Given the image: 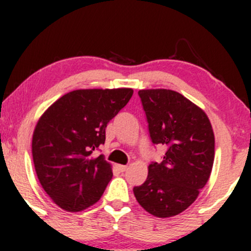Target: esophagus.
Wrapping results in <instances>:
<instances>
[{"label": "esophagus", "mask_w": 251, "mask_h": 251, "mask_svg": "<svg viewBox=\"0 0 251 251\" xmlns=\"http://www.w3.org/2000/svg\"><path fill=\"white\" fill-rule=\"evenodd\" d=\"M116 169H118L120 173H124V171H126L127 166H126V165H116Z\"/></svg>", "instance_id": "1"}]
</instances>
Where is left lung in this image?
Returning <instances> with one entry per match:
<instances>
[{"instance_id":"1","label":"left lung","mask_w":251,"mask_h":251,"mask_svg":"<svg viewBox=\"0 0 251 251\" xmlns=\"http://www.w3.org/2000/svg\"><path fill=\"white\" fill-rule=\"evenodd\" d=\"M151 140L163 144L161 163L151 161L136 199L156 217L181 214L194 203L211 174L215 137L206 114L176 91H138Z\"/></svg>"}]
</instances>
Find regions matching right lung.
I'll list each match as a JSON object with an SVG mask.
<instances>
[{"mask_svg": "<svg viewBox=\"0 0 251 251\" xmlns=\"http://www.w3.org/2000/svg\"><path fill=\"white\" fill-rule=\"evenodd\" d=\"M131 88L76 90L55 100L40 118L32 135L37 178L53 201L76 212L97 203L113 176L103 155L108 123L128 103Z\"/></svg>", "mask_w": 251, "mask_h": 251, "instance_id": "1", "label": "right lung"}]
</instances>
